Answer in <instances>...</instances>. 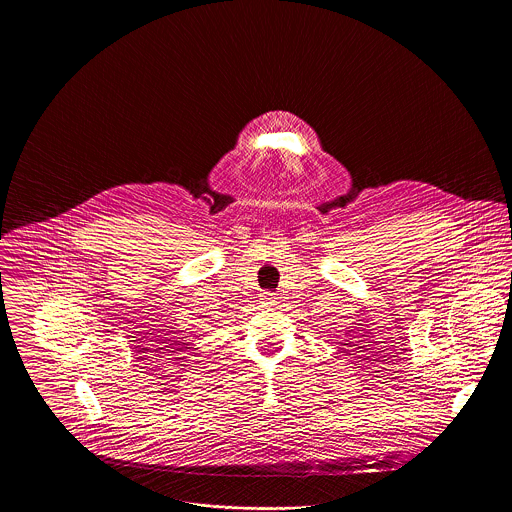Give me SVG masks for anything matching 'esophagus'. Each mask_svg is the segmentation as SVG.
Wrapping results in <instances>:
<instances>
[{
	"mask_svg": "<svg viewBox=\"0 0 512 512\" xmlns=\"http://www.w3.org/2000/svg\"><path fill=\"white\" fill-rule=\"evenodd\" d=\"M263 297L267 299L268 305H274V303H276V297H274V293H265Z\"/></svg>",
	"mask_w": 512,
	"mask_h": 512,
	"instance_id": "34e87169",
	"label": "esophagus"
}]
</instances>
